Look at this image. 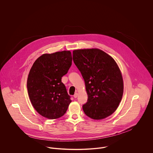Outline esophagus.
<instances>
[{"instance_id":"esophagus-1","label":"esophagus","mask_w":153,"mask_h":153,"mask_svg":"<svg viewBox=\"0 0 153 153\" xmlns=\"http://www.w3.org/2000/svg\"><path fill=\"white\" fill-rule=\"evenodd\" d=\"M78 95V93H75V94H74V97L75 98H77Z\"/></svg>"}]
</instances>
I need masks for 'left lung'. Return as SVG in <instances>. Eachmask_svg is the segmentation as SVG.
<instances>
[{
	"instance_id": "1",
	"label": "left lung",
	"mask_w": 153,
	"mask_h": 153,
	"mask_svg": "<svg viewBox=\"0 0 153 153\" xmlns=\"http://www.w3.org/2000/svg\"><path fill=\"white\" fill-rule=\"evenodd\" d=\"M73 61L84 79L87 102L82 107L89 118L100 120L117 109L124 92L121 72L114 58L97 48L73 51Z\"/></svg>"
}]
</instances>
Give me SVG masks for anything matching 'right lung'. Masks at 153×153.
Here are the masks:
<instances>
[{
  "instance_id": "add662e5",
  "label": "right lung",
  "mask_w": 153,
  "mask_h": 153,
  "mask_svg": "<svg viewBox=\"0 0 153 153\" xmlns=\"http://www.w3.org/2000/svg\"><path fill=\"white\" fill-rule=\"evenodd\" d=\"M69 51L44 53L32 66L27 80L30 102L42 117L53 120L62 117L71 102L61 82L72 65Z\"/></svg>"
}]
</instances>
